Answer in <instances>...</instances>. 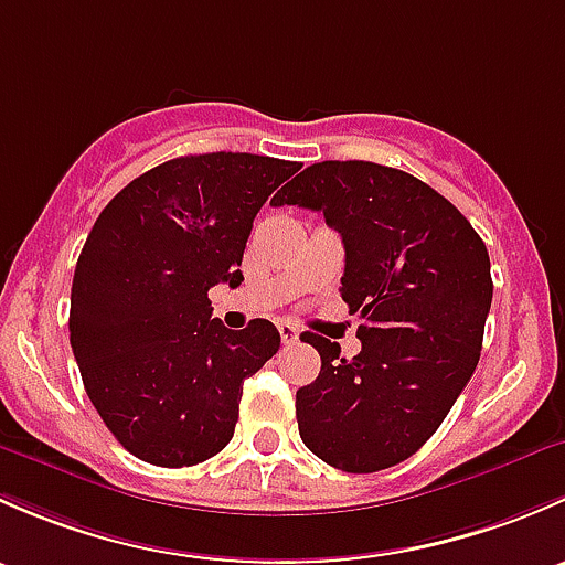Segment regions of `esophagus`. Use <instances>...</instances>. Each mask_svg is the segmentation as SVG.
<instances>
[{"mask_svg":"<svg viewBox=\"0 0 565 565\" xmlns=\"http://www.w3.org/2000/svg\"><path fill=\"white\" fill-rule=\"evenodd\" d=\"M278 333H281V341L284 344H295V341L300 339V330L295 328L292 322H278Z\"/></svg>","mask_w":565,"mask_h":565,"instance_id":"esophagus-1","label":"esophagus"}]
</instances>
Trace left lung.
<instances>
[{
	"label": "left lung",
	"instance_id": "left-lung-1",
	"mask_svg": "<svg viewBox=\"0 0 565 565\" xmlns=\"http://www.w3.org/2000/svg\"><path fill=\"white\" fill-rule=\"evenodd\" d=\"M273 202L319 210L339 232V292L361 319L350 361L335 341L300 335L322 358L295 396L306 448L344 472L409 459L478 366L492 306L487 246L435 188L380 163H315Z\"/></svg>",
	"mask_w": 565,
	"mask_h": 565
}]
</instances>
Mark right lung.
<instances>
[{
    "label": "right lung",
    "mask_w": 565,
    "mask_h": 565,
    "mask_svg": "<svg viewBox=\"0 0 565 565\" xmlns=\"http://www.w3.org/2000/svg\"><path fill=\"white\" fill-rule=\"evenodd\" d=\"M300 169L250 152L182 156L122 188L95 221L71 289V347L119 446L191 467L235 435L243 380L281 347L276 324L230 330L207 289L241 287L256 213Z\"/></svg>",
    "instance_id": "obj_1"
}]
</instances>
